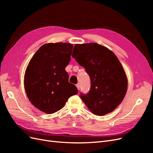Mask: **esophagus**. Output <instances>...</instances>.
<instances>
[{
    "label": "esophagus",
    "mask_w": 153,
    "mask_h": 153,
    "mask_svg": "<svg viewBox=\"0 0 153 153\" xmlns=\"http://www.w3.org/2000/svg\"><path fill=\"white\" fill-rule=\"evenodd\" d=\"M76 87H77V89H78V90H80V84H78L76 85Z\"/></svg>",
    "instance_id": "34e87169"
}]
</instances>
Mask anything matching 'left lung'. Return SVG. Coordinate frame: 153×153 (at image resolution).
<instances>
[{"label":"left lung","instance_id":"obj_1","mask_svg":"<svg viewBox=\"0 0 153 153\" xmlns=\"http://www.w3.org/2000/svg\"><path fill=\"white\" fill-rule=\"evenodd\" d=\"M74 49L72 57L85 69L91 80L90 90L81 93V99L96 115L112 112L127 91L128 80L121 64L112 51L99 44H76Z\"/></svg>","mask_w":153,"mask_h":153}]
</instances>
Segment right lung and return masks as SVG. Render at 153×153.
<instances>
[{
  "instance_id": "1",
  "label": "right lung",
  "mask_w": 153,
  "mask_h": 153,
  "mask_svg": "<svg viewBox=\"0 0 153 153\" xmlns=\"http://www.w3.org/2000/svg\"><path fill=\"white\" fill-rule=\"evenodd\" d=\"M73 45L45 44L37 51L27 66L24 79L27 96L35 107L48 114L61 110L76 87L68 82L65 70L71 59Z\"/></svg>"
}]
</instances>
